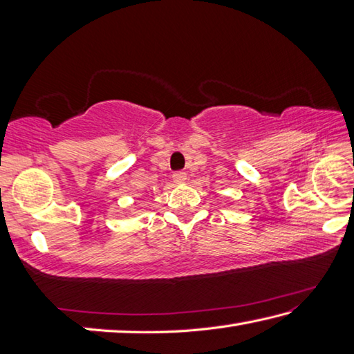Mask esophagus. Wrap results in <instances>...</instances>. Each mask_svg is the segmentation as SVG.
I'll use <instances>...</instances> for the list:
<instances>
[{"mask_svg":"<svg viewBox=\"0 0 354 354\" xmlns=\"http://www.w3.org/2000/svg\"><path fill=\"white\" fill-rule=\"evenodd\" d=\"M185 179H187L185 171H176V173H173V181H175L176 184L185 183Z\"/></svg>","mask_w":354,"mask_h":354,"instance_id":"1","label":"esophagus"}]
</instances>
